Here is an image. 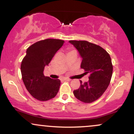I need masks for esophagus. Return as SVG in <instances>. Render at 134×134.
<instances>
[{
  "instance_id": "34e87169",
  "label": "esophagus",
  "mask_w": 134,
  "mask_h": 134,
  "mask_svg": "<svg viewBox=\"0 0 134 134\" xmlns=\"http://www.w3.org/2000/svg\"><path fill=\"white\" fill-rule=\"evenodd\" d=\"M64 81H70V79H67V78H65V79H64Z\"/></svg>"
}]
</instances>
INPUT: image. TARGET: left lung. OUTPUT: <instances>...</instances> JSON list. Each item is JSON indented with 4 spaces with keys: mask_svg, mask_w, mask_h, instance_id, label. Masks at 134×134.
<instances>
[{
    "mask_svg": "<svg viewBox=\"0 0 134 134\" xmlns=\"http://www.w3.org/2000/svg\"><path fill=\"white\" fill-rule=\"evenodd\" d=\"M82 58L81 68L90 74L89 81L74 91L77 99L87 103L97 100L107 90L111 81L113 65L110 55L103 48L87 41H69Z\"/></svg>",
    "mask_w": 134,
    "mask_h": 134,
    "instance_id": "1",
    "label": "left lung"
}]
</instances>
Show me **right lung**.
<instances>
[{
    "instance_id": "obj_1",
    "label": "right lung",
    "mask_w": 134,
    "mask_h": 134,
    "mask_svg": "<svg viewBox=\"0 0 134 134\" xmlns=\"http://www.w3.org/2000/svg\"><path fill=\"white\" fill-rule=\"evenodd\" d=\"M64 43L61 40L47 39L27 49L21 65L23 81L29 93L38 100L52 99L59 90L60 81L45 77L43 71Z\"/></svg>"
}]
</instances>
